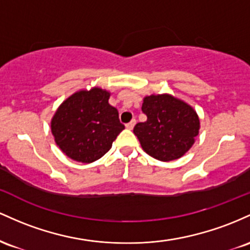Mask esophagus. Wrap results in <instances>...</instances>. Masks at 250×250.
Masks as SVG:
<instances>
[{
	"label": "esophagus",
	"mask_w": 250,
	"mask_h": 250,
	"mask_svg": "<svg viewBox=\"0 0 250 250\" xmlns=\"http://www.w3.org/2000/svg\"><path fill=\"white\" fill-rule=\"evenodd\" d=\"M134 125H136V119H132L130 123H127V124H126V128H128V130H132Z\"/></svg>",
	"instance_id": "esophagus-1"
}]
</instances>
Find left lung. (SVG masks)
<instances>
[{
    "label": "left lung",
    "mask_w": 250,
    "mask_h": 250,
    "mask_svg": "<svg viewBox=\"0 0 250 250\" xmlns=\"http://www.w3.org/2000/svg\"><path fill=\"white\" fill-rule=\"evenodd\" d=\"M142 111L147 119L134 126L133 132L147 155L169 162L192 146L200 119L188 104L167 94L150 95L144 99Z\"/></svg>",
    "instance_id": "left-lung-1"
}]
</instances>
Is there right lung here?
<instances>
[{"mask_svg":"<svg viewBox=\"0 0 250 250\" xmlns=\"http://www.w3.org/2000/svg\"><path fill=\"white\" fill-rule=\"evenodd\" d=\"M108 98V92L93 88L78 92L61 104L52 119V133L67 157L81 163L97 161L124 130Z\"/></svg>","mask_w":250,"mask_h":250,"instance_id":"add662e5","label":"right lung"}]
</instances>
